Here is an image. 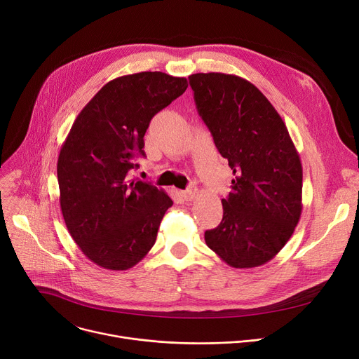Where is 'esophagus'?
I'll list each match as a JSON object with an SVG mask.
<instances>
[{"instance_id":"obj_1","label":"esophagus","mask_w":359,"mask_h":359,"mask_svg":"<svg viewBox=\"0 0 359 359\" xmlns=\"http://www.w3.org/2000/svg\"><path fill=\"white\" fill-rule=\"evenodd\" d=\"M196 189L195 187H187L186 190H183L182 192V196L186 199V201H192V199H195V196H196Z\"/></svg>"}]
</instances>
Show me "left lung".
I'll return each mask as SVG.
<instances>
[{
	"label": "left lung",
	"instance_id": "1",
	"mask_svg": "<svg viewBox=\"0 0 359 359\" xmlns=\"http://www.w3.org/2000/svg\"><path fill=\"white\" fill-rule=\"evenodd\" d=\"M213 142L232 169L221 224L206 245L233 269L266 264L287 244L302 215L303 169L289 130L271 102L244 78L189 76Z\"/></svg>",
	"mask_w": 359,
	"mask_h": 359
}]
</instances>
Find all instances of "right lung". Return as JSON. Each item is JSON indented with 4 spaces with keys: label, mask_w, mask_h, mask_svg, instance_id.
<instances>
[{
    "label": "right lung",
    "mask_w": 359,
    "mask_h": 359,
    "mask_svg": "<svg viewBox=\"0 0 359 359\" xmlns=\"http://www.w3.org/2000/svg\"><path fill=\"white\" fill-rule=\"evenodd\" d=\"M186 78L140 72L104 85L76 116L57 158L60 209L70 236L95 264L128 270L156 243L173 201L128 180L144 154L151 118L186 90Z\"/></svg>",
    "instance_id": "add662e5"
}]
</instances>
